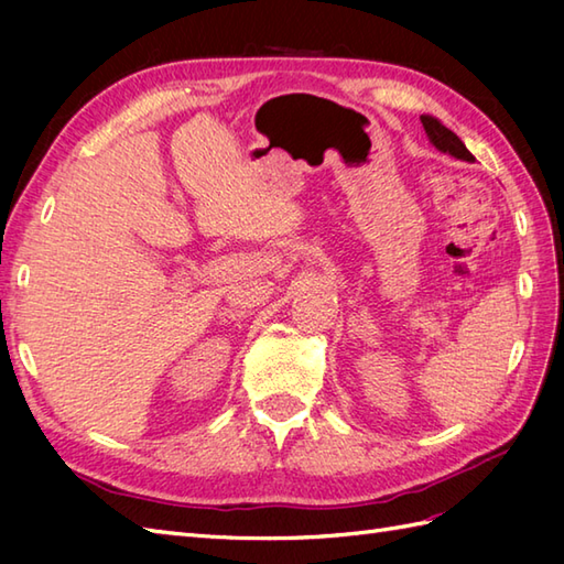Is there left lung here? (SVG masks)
Segmentation results:
<instances>
[{
  "mask_svg": "<svg viewBox=\"0 0 564 564\" xmlns=\"http://www.w3.org/2000/svg\"><path fill=\"white\" fill-rule=\"evenodd\" d=\"M422 126L426 130L429 135V142L434 145L438 152H446L451 154V158L455 160H463V162H475V158L470 154V150H467L463 145V140L453 133V130H448L446 126H443L438 118L434 116H422Z\"/></svg>",
  "mask_w": 564,
  "mask_h": 564,
  "instance_id": "obj_1",
  "label": "left lung"
}]
</instances>
